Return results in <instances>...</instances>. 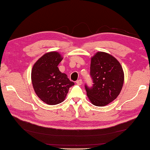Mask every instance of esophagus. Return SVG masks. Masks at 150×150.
Masks as SVG:
<instances>
[{
    "mask_svg": "<svg viewBox=\"0 0 150 150\" xmlns=\"http://www.w3.org/2000/svg\"><path fill=\"white\" fill-rule=\"evenodd\" d=\"M76 83L79 85H81L82 83V79H79L77 81H76Z\"/></svg>",
    "mask_w": 150,
    "mask_h": 150,
    "instance_id": "obj_1",
    "label": "esophagus"
}]
</instances>
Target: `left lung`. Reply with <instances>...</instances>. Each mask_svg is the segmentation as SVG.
Returning <instances> with one entry per match:
<instances>
[{"mask_svg":"<svg viewBox=\"0 0 150 150\" xmlns=\"http://www.w3.org/2000/svg\"><path fill=\"white\" fill-rule=\"evenodd\" d=\"M90 76L92 86L84 87L91 103L104 106L117 97L124 83V72L119 61L110 54L98 52L92 57Z\"/></svg>","mask_w":150,"mask_h":150,"instance_id":"1","label":"left lung"}]
</instances>
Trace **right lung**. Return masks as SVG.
I'll return each mask as SVG.
<instances>
[{
    "mask_svg": "<svg viewBox=\"0 0 150 150\" xmlns=\"http://www.w3.org/2000/svg\"><path fill=\"white\" fill-rule=\"evenodd\" d=\"M62 60L59 53H47L37 60L31 71L35 91L41 100L49 105L61 103L69 88L74 85L65 73L59 71L58 65Z\"/></svg>",
    "mask_w": 150,
    "mask_h": 150,
    "instance_id": "right-lung-1",
    "label": "right lung"
}]
</instances>
